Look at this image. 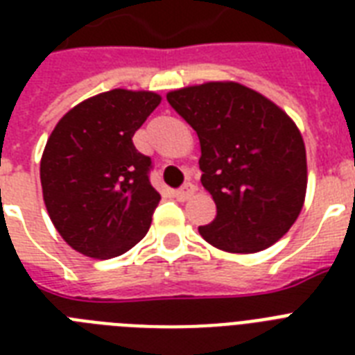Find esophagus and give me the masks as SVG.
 I'll return each mask as SVG.
<instances>
[{"instance_id":"1","label":"esophagus","mask_w":355,"mask_h":355,"mask_svg":"<svg viewBox=\"0 0 355 355\" xmlns=\"http://www.w3.org/2000/svg\"><path fill=\"white\" fill-rule=\"evenodd\" d=\"M195 191H197V188H195L193 184H186V186H182V188L175 191V197H177L178 200H188L193 197Z\"/></svg>"}]
</instances>
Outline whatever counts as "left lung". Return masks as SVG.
Listing matches in <instances>:
<instances>
[{
    "instance_id": "obj_1",
    "label": "left lung",
    "mask_w": 355,
    "mask_h": 355,
    "mask_svg": "<svg viewBox=\"0 0 355 355\" xmlns=\"http://www.w3.org/2000/svg\"><path fill=\"white\" fill-rule=\"evenodd\" d=\"M200 144V182L216 219L199 227L211 247L254 254L275 245L302 211L306 145L276 103L234 80H210L167 94Z\"/></svg>"
}]
</instances>
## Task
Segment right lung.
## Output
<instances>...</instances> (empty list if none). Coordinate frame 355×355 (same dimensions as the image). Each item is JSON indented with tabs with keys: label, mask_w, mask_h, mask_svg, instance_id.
Masks as SVG:
<instances>
[{
	"label": "right lung",
	"mask_w": 355,
	"mask_h": 355,
	"mask_svg": "<svg viewBox=\"0 0 355 355\" xmlns=\"http://www.w3.org/2000/svg\"><path fill=\"white\" fill-rule=\"evenodd\" d=\"M149 90L103 92L75 105L55 125L40 160L44 205L57 232L88 258L121 256L145 237L160 193L150 158L134 132L160 105Z\"/></svg>",
	"instance_id": "obj_1"
}]
</instances>
